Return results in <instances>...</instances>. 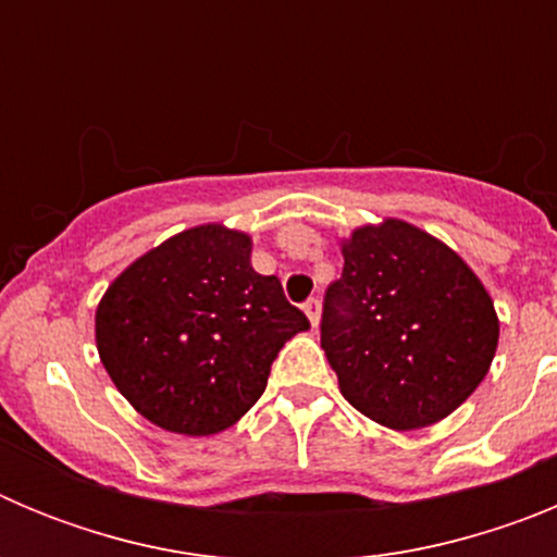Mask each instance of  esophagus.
Returning <instances> with one entry per match:
<instances>
[{
  "label": "esophagus",
  "instance_id": "1",
  "mask_svg": "<svg viewBox=\"0 0 557 557\" xmlns=\"http://www.w3.org/2000/svg\"><path fill=\"white\" fill-rule=\"evenodd\" d=\"M304 312H307V318L312 326H318V323H321V301H318V298H309V301L304 304Z\"/></svg>",
  "mask_w": 557,
  "mask_h": 557
}]
</instances>
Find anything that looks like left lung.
I'll return each mask as SVG.
<instances>
[{
	"label": "left lung",
	"instance_id": "left-lung-1",
	"mask_svg": "<svg viewBox=\"0 0 557 557\" xmlns=\"http://www.w3.org/2000/svg\"><path fill=\"white\" fill-rule=\"evenodd\" d=\"M321 346L339 393L391 430L430 426L476 391L499 343L494 301L451 248L401 220L343 239Z\"/></svg>",
	"mask_w": 557,
	"mask_h": 557
}]
</instances>
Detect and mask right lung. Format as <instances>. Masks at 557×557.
<instances>
[{"label": "right lung", "mask_w": 557, "mask_h": 557, "mask_svg": "<svg viewBox=\"0 0 557 557\" xmlns=\"http://www.w3.org/2000/svg\"><path fill=\"white\" fill-rule=\"evenodd\" d=\"M307 314L275 275L250 268V236L223 225L181 231L131 264L97 307V351L147 421L178 435L236 424Z\"/></svg>", "instance_id": "obj_1"}]
</instances>
